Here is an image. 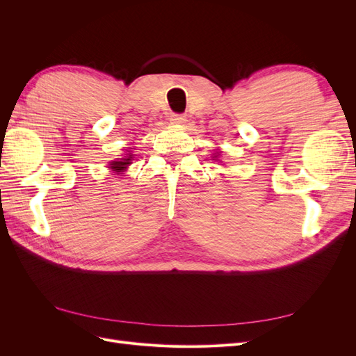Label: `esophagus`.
Returning a JSON list of instances; mask_svg holds the SVG:
<instances>
[{"instance_id": "obj_1", "label": "esophagus", "mask_w": 356, "mask_h": 356, "mask_svg": "<svg viewBox=\"0 0 356 356\" xmlns=\"http://www.w3.org/2000/svg\"><path fill=\"white\" fill-rule=\"evenodd\" d=\"M170 122L172 123H175V124H181V123H184L186 122V115L184 114H172L170 115Z\"/></svg>"}]
</instances>
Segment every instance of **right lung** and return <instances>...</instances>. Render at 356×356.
<instances>
[{
	"instance_id": "right-lung-1",
	"label": "right lung",
	"mask_w": 356,
	"mask_h": 356,
	"mask_svg": "<svg viewBox=\"0 0 356 356\" xmlns=\"http://www.w3.org/2000/svg\"><path fill=\"white\" fill-rule=\"evenodd\" d=\"M132 159H131V156H129L127 159H124L123 161H113V163H111V169H114V170H117V172H120V170H124L129 165H131L132 163V161H131Z\"/></svg>"
}]
</instances>
